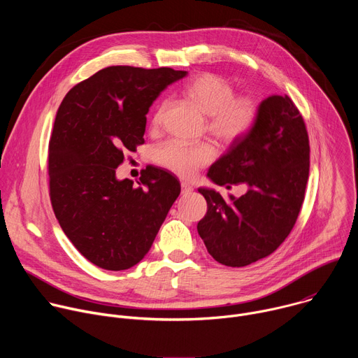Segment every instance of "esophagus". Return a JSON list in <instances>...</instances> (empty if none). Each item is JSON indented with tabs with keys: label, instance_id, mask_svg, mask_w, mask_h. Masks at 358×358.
I'll return each instance as SVG.
<instances>
[{
	"label": "esophagus",
	"instance_id": "1",
	"mask_svg": "<svg viewBox=\"0 0 358 358\" xmlns=\"http://www.w3.org/2000/svg\"><path fill=\"white\" fill-rule=\"evenodd\" d=\"M191 192H192V187L189 184H187V182H181V194L182 195H188Z\"/></svg>",
	"mask_w": 358,
	"mask_h": 358
}]
</instances>
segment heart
Segmentation results:
<instances>
[{
    "label": "heart",
    "mask_w": 358,
    "mask_h": 358,
    "mask_svg": "<svg viewBox=\"0 0 358 358\" xmlns=\"http://www.w3.org/2000/svg\"><path fill=\"white\" fill-rule=\"evenodd\" d=\"M184 93L201 112L208 115V131L224 144H232L246 137L258 122L257 101L249 96H235L232 83L220 75L201 73L195 76L185 85ZM167 106V101H163L157 108L151 119L152 129L162 126ZM214 157L215 148L210 143L189 144L180 140L166 141L152 152V160L157 166L181 178H192Z\"/></svg>",
    "instance_id": "obj_1"
}]
</instances>
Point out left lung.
Instances as JSON below:
<instances>
[{"label": "left lung", "mask_w": 358, "mask_h": 358, "mask_svg": "<svg viewBox=\"0 0 358 358\" xmlns=\"http://www.w3.org/2000/svg\"><path fill=\"white\" fill-rule=\"evenodd\" d=\"M258 110L252 131L232 143L207 174L228 188L243 184L246 192L225 201L215 189L198 188L208 206L198 234L211 257L231 268L250 265L279 248L296 224L309 178V136L290 97L272 94Z\"/></svg>", "instance_id": "1"}]
</instances>
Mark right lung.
I'll return each mask as SVG.
<instances>
[{
  "label": "right lung",
  "instance_id": "right-lung-1",
  "mask_svg": "<svg viewBox=\"0 0 358 358\" xmlns=\"http://www.w3.org/2000/svg\"><path fill=\"white\" fill-rule=\"evenodd\" d=\"M185 71L109 66L73 86L49 141V195L55 217L93 265L124 271L150 250L181 185L147 166L138 187L117 180L124 152L144 143L145 115Z\"/></svg>",
  "mask_w": 358,
  "mask_h": 358
}]
</instances>
